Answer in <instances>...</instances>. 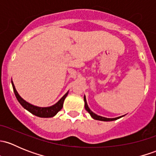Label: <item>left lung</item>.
I'll return each mask as SVG.
<instances>
[{
    "mask_svg": "<svg viewBox=\"0 0 156 156\" xmlns=\"http://www.w3.org/2000/svg\"><path fill=\"white\" fill-rule=\"evenodd\" d=\"M84 108H85V109L87 110V112L90 115L91 117H92L94 119H96V120L103 121V122H112V121L117 120V119H120V118L123 117L124 116V115H122V116H119V117H117V118H112V119H110V118H106V117H103V116L98 115L95 114V113L93 112L90 109L89 106H88V105H87V100H86L85 95L84 96Z\"/></svg>",
    "mask_w": 156,
    "mask_h": 156,
    "instance_id": "obj_1",
    "label": "left lung"
}]
</instances>
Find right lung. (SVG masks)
I'll return each instance as SVG.
<instances>
[{
  "mask_svg": "<svg viewBox=\"0 0 156 156\" xmlns=\"http://www.w3.org/2000/svg\"><path fill=\"white\" fill-rule=\"evenodd\" d=\"M11 83H12V88H13V91L14 94H15L16 97L19 103L21 104V106H23L25 109H26L27 111H29V112H31V114L40 118H51L56 115L57 114L58 112L60 111V110L62 109V106H63L64 100H65L66 97H67V95H68L69 94V91H67L66 94L65 95L57 102V103H55L53 106H48V107H39V106H34V105L28 103V102L26 101L24 99L22 98L20 96V94H18L16 90V87L15 86H14L12 81H11Z\"/></svg>",
  "mask_w": 156,
  "mask_h": 156,
  "instance_id": "right-lung-1",
  "label": "right lung"
}]
</instances>
